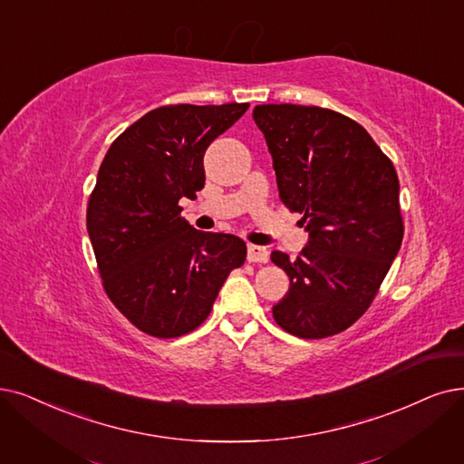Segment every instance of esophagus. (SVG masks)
<instances>
[{"label": "esophagus", "mask_w": 464, "mask_h": 464, "mask_svg": "<svg viewBox=\"0 0 464 464\" xmlns=\"http://www.w3.org/2000/svg\"><path fill=\"white\" fill-rule=\"evenodd\" d=\"M268 258H270V253L266 247L255 246V244L247 246V261L249 263H268Z\"/></svg>", "instance_id": "1"}]
</instances>
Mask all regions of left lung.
Instances as JSON below:
<instances>
[{"label": "left lung", "mask_w": 464, "mask_h": 464, "mask_svg": "<svg viewBox=\"0 0 464 464\" xmlns=\"http://www.w3.org/2000/svg\"><path fill=\"white\" fill-rule=\"evenodd\" d=\"M280 198L303 213L308 242L291 261L272 251L289 276L274 320L301 339L337 335L369 308L396 258L403 222L400 182L365 129L320 106L258 104Z\"/></svg>", "instance_id": "8db88e82"}]
</instances>
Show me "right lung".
<instances>
[{"label":"right lung","mask_w":464,"mask_h":464,"mask_svg":"<svg viewBox=\"0 0 464 464\" xmlns=\"http://www.w3.org/2000/svg\"><path fill=\"white\" fill-rule=\"evenodd\" d=\"M247 108L160 106L127 127L101 163L87 208L91 246L110 301L148 335L175 339L201 325L246 261L244 239L196 230L179 199H196L208 146Z\"/></svg>","instance_id":"add662e5"}]
</instances>
